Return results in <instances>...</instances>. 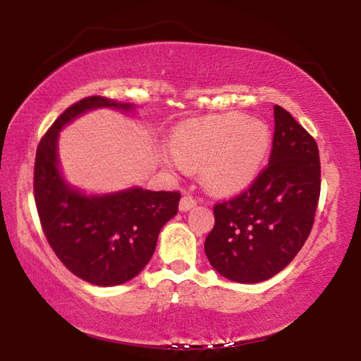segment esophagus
Here are the masks:
<instances>
[{
    "instance_id": "esophagus-1",
    "label": "esophagus",
    "mask_w": 361,
    "mask_h": 361,
    "mask_svg": "<svg viewBox=\"0 0 361 361\" xmlns=\"http://www.w3.org/2000/svg\"><path fill=\"white\" fill-rule=\"evenodd\" d=\"M195 199L191 197V195H183L181 200H180V210L181 212H189L191 209H194L195 207Z\"/></svg>"
}]
</instances>
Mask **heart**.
<instances>
[{
	"label": "heart",
	"instance_id": "obj_1",
	"mask_svg": "<svg viewBox=\"0 0 361 361\" xmlns=\"http://www.w3.org/2000/svg\"><path fill=\"white\" fill-rule=\"evenodd\" d=\"M172 145L173 151L162 154L167 167L204 166L207 186L216 192L235 194L258 178L271 148V132L259 119L229 113L180 127Z\"/></svg>",
	"mask_w": 361,
	"mask_h": 361
}]
</instances>
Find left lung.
Segmentation results:
<instances>
[{
	"label": "left lung",
	"mask_w": 361,
	"mask_h": 361,
	"mask_svg": "<svg viewBox=\"0 0 361 361\" xmlns=\"http://www.w3.org/2000/svg\"><path fill=\"white\" fill-rule=\"evenodd\" d=\"M269 166L250 189L216 204L205 255L224 279L258 283L290 264L312 231L320 195L315 140L282 106H274Z\"/></svg>",
	"instance_id": "obj_1"
}]
</instances>
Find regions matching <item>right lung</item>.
Returning <instances> with one entry per match:
<instances>
[{
  "label": "right lung",
  "instance_id": "right-lung-1",
  "mask_svg": "<svg viewBox=\"0 0 361 361\" xmlns=\"http://www.w3.org/2000/svg\"><path fill=\"white\" fill-rule=\"evenodd\" d=\"M100 108L135 113V105L87 97L59 116L39 142L35 161V202L49 245L65 267L97 286L137 277L156 250L159 232L178 212L180 192L132 186L87 194L70 185L59 159L60 130Z\"/></svg>",
  "mask_w": 361,
  "mask_h": 361
}]
</instances>
